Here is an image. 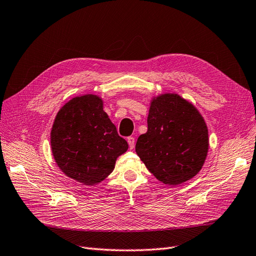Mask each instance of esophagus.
<instances>
[{
    "instance_id": "1",
    "label": "esophagus",
    "mask_w": 256,
    "mask_h": 256,
    "mask_svg": "<svg viewBox=\"0 0 256 256\" xmlns=\"http://www.w3.org/2000/svg\"><path fill=\"white\" fill-rule=\"evenodd\" d=\"M127 142H128V144H129L130 150H134V136L127 138Z\"/></svg>"
}]
</instances>
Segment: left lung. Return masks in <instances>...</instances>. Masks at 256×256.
<instances>
[{
	"label": "left lung",
	"instance_id": "left-lung-1",
	"mask_svg": "<svg viewBox=\"0 0 256 256\" xmlns=\"http://www.w3.org/2000/svg\"><path fill=\"white\" fill-rule=\"evenodd\" d=\"M209 147L202 114L174 92L152 98L147 132L138 136L136 152L158 180L178 186L202 170Z\"/></svg>",
	"mask_w": 256,
	"mask_h": 256
}]
</instances>
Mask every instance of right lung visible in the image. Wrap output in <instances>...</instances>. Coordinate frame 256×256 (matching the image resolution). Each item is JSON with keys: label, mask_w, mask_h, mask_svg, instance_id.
<instances>
[{"label": "right lung", "mask_w": 256, "mask_h": 256, "mask_svg": "<svg viewBox=\"0 0 256 256\" xmlns=\"http://www.w3.org/2000/svg\"><path fill=\"white\" fill-rule=\"evenodd\" d=\"M50 143L60 171L85 186L102 182L128 150V143L104 111L102 98L94 94L76 96L60 108Z\"/></svg>", "instance_id": "obj_1"}]
</instances>
